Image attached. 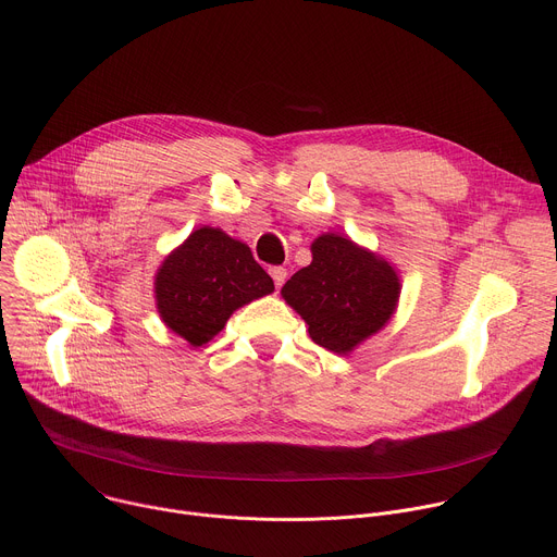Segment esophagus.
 <instances>
[{
    "instance_id": "obj_1",
    "label": "esophagus",
    "mask_w": 557,
    "mask_h": 557,
    "mask_svg": "<svg viewBox=\"0 0 557 557\" xmlns=\"http://www.w3.org/2000/svg\"><path fill=\"white\" fill-rule=\"evenodd\" d=\"M269 273H271V277H273V282H275V288H282V284L286 282V269L284 267H271L269 269Z\"/></svg>"
}]
</instances>
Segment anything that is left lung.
Returning <instances> with one entry per match:
<instances>
[{
    "instance_id": "8db88e82",
    "label": "left lung",
    "mask_w": 557,
    "mask_h": 557,
    "mask_svg": "<svg viewBox=\"0 0 557 557\" xmlns=\"http://www.w3.org/2000/svg\"><path fill=\"white\" fill-rule=\"evenodd\" d=\"M310 251L312 262L282 286V295L314 344L346 355L385 326L399 299V277L387 262L335 233L317 237Z\"/></svg>"
}]
</instances>
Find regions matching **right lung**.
I'll return each mask as SVG.
<instances>
[{
	"mask_svg": "<svg viewBox=\"0 0 557 557\" xmlns=\"http://www.w3.org/2000/svg\"><path fill=\"white\" fill-rule=\"evenodd\" d=\"M273 288L251 249L213 226L194 231L156 275L158 312L191 346L211 342L235 308Z\"/></svg>",
	"mask_w": 557,
	"mask_h": 557,
	"instance_id": "add662e5",
	"label": "right lung"
}]
</instances>
